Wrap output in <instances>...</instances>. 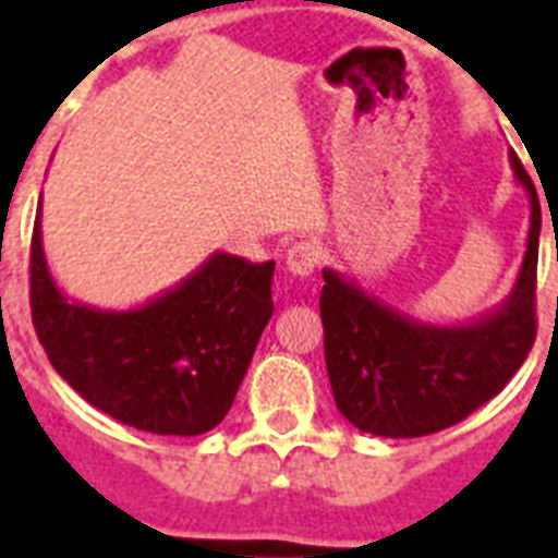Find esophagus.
Listing matches in <instances>:
<instances>
[{
	"mask_svg": "<svg viewBox=\"0 0 558 558\" xmlns=\"http://www.w3.org/2000/svg\"><path fill=\"white\" fill-rule=\"evenodd\" d=\"M318 269V248L313 243H295L287 252V271L295 278H310Z\"/></svg>",
	"mask_w": 558,
	"mask_h": 558,
	"instance_id": "esophagus-1",
	"label": "esophagus"
}]
</instances>
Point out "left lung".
<instances>
[{
	"label": "left lung",
	"instance_id": "obj_1",
	"mask_svg": "<svg viewBox=\"0 0 558 558\" xmlns=\"http://www.w3.org/2000/svg\"><path fill=\"white\" fill-rule=\"evenodd\" d=\"M530 196L527 252L501 306L469 324H425L324 269V356L336 405L359 432L423 437L466 420L515 376L536 341L542 208L527 170L510 153Z\"/></svg>",
	"mask_w": 558,
	"mask_h": 558
}]
</instances>
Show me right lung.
<instances>
[{
  "instance_id": "add662e5",
  "label": "right lung",
  "mask_w": 558,
  "mask_h": 558,
  "mask_svg": "<svg viewBox=\"0 0 558 558\" xmlns=\"http://www.w3.org/2000/svg\"><path fill=\"white\" fill-rule=\"evenodd\" d=\"M275 263L214 252L135 310H98L57 289L31 236V318L54 371L89 405L138 432L193 437L222 423L271 318Z\"/></svg>"
}]
</instances>
